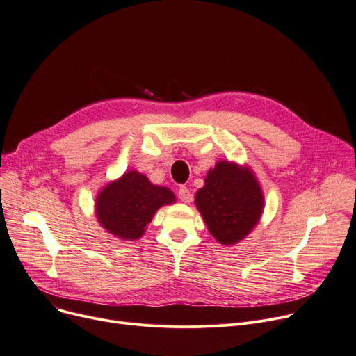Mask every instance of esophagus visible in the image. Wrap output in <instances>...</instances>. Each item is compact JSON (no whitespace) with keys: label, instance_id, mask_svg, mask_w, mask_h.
I'll use <instances>...</instances> for the list:
<instances>
[{"label":"esophagus","instance_id":"esophagus-1","mask_svg":"<svg viewBox=\"0 0 356 356\" xmlns=\"http://www.w3.org/2000/svg\"><path fill=\"white\" fill-rule=\"evenodd\" d=\"M179 199L184 203L191 202V192H188V188L186 186H180L179 187Z\"/></svg>","mask_w":356,"mask_h":356}]
</instances>
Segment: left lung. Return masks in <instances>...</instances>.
<instances>
[{
	"label": "left lung",
	"mask_w": 356,
	"mask_h": 356,
	"mask_svg": "<svg viewBox=\"0 0 356 356\" xmlns=\"http://www.w3.org/2000/svg\"><path fill=\"white\" fill-rule=\"evenodd\" d=\"M195 203L213 238L233 246L259 223L265 196L249 165L219 160L215 168L209 169Z\"/></svg>",
	"instance_id": "obj_1"
}]
</instances>
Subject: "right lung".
Here are the masks:
<instances>
[{
  "label": "right lung",
  "mask_w": 356,
  "mask_h": 356,
  "mask_svg": "<svg viewBox=\"0 0 356 356\" xmlns=\"http://www.w3.org/2000/svg\"><path fill=\"white\" fill-rule=\"evenodd\" d=\"M176 203L169 187L153 184L137 170L103 186L94 202L100 226L120 241H137L145 234L154 213L165 204Z\"/></svg>",
  "instance_id": "obj_1"
}]
</instances>
